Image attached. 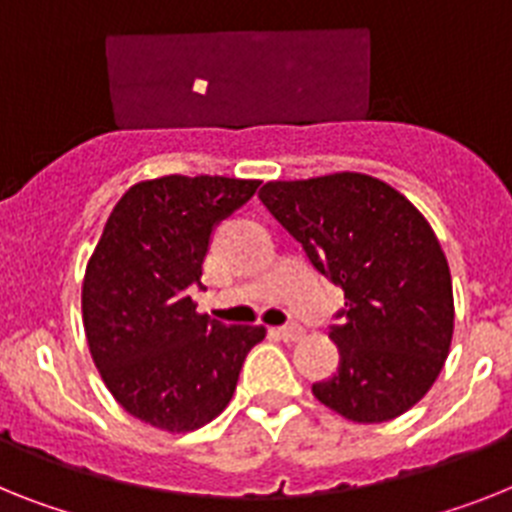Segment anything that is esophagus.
Listing matches in <instances>:
<instances>
[{"mask_svg": "<svg viewBox=\"0 0 512 512\" xmlns=\"http://www.w3.org/2000/svg\"><path fill=\"white\" fill-rule=\"evenodd\" d=\"M281 341L286 343H294V341H302L304 338V330L299 328V325H283V328H276L273 330Z\"/></svg>", "mask_w": 512, "mask_h": 512, "instance_id": "obj_1", "label": "esophagus"}]
</instances>
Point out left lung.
I'll use <instances>...</instances> for the list:
<instances>
[{
	"label": "left lung",
	"mask_w": 512,
	"mask_h": 512,
	"mask_svg": "<svg viewBox=\"0 0 512 512\" xmlns=\"http://www.w3.org/2000/svg\"><path fill=\"white\" fill-rule=\"evenodd\" d=\"M260 200L343 289L330 338L338 372L322 406L356 424L390 422L422 401L453 341V283L435 231L411 200L359 171L268 182Z\"/></svg>",
	"instance_id": "1"
}]
</instances>
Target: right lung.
Segmentation results:
<instances>
[{"mask_svg":"<svg viewBox=\"0 0 512 512\" xmlns=\"http://www.w3.org/2000/svg\"><path fill=\"white\" fill-rule=\"evenodd\" d=\"M257 179L169 174L132 184L103 226L83 278L88 349L109 393L163 432L213 422L236 390L263 325L197 312L216 223L255 195Z\"/></svg>","mask_w":512,"mask_h":512,"instance_id":"1","label":"right lung"}]
</instances>
